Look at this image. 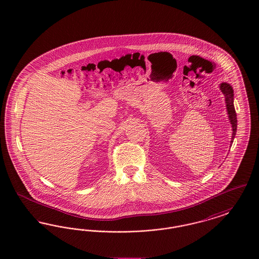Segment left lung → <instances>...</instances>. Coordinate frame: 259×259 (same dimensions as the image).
Wrapping results in <instances>:
<instances>
[{"label": "left lung", "mask_w": 259, "mask_h": 259, "mask_svg": "<svg viewBox=\"0 0 259 259\" xmlns=\"http://www.w3.org/2000/svg\"><path fill=\"white\" fill-rule=\"evenodd\" d=\"M221 90L225 97V103H226V109H227V112H228V117L229 120L232 125V139H231V144L233 143L235 135H236V131H237V114H236V111L234 108V93H233V88L226 83V82H222L221 84Z\"/></svg>", "instance_id": "obj_1"}]
</instances>
